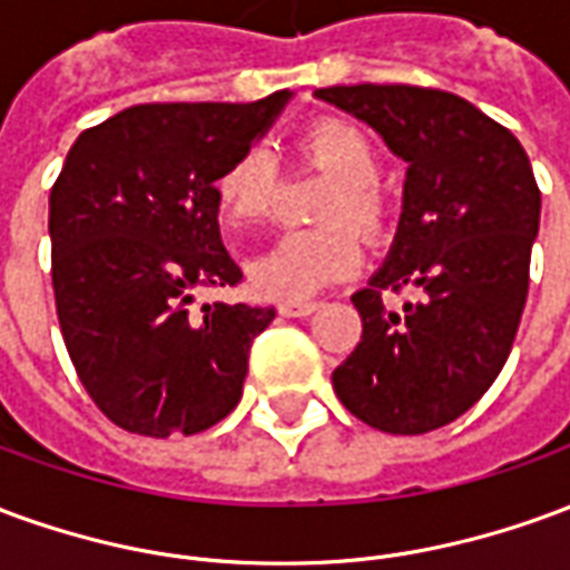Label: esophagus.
Returning <instances> with one entry per match:
<instances>
[{"mask_svg": "<svg viewBox=\"0 0 570 570\" xmlns=\"http://www.w3.org/2000/svg\"><path fill=\"white\" fill-rule=\"evenodd\" d=\"M317 308H321L317 302H281V305H277V311H281L284 317H311Z\"/></svg>", "mask_w": 570, "mask_h": 570, "instance_id": "1", "label": "esophagus"}]
</instances>
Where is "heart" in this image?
<instances>
[{
	"mask_svg": "<svg viewBox=\"0 0 570 570\" xmlns=\"http://www.w3.org/2000/svg\"><path fill=\"white\" fill-rule=\"evenodd\" d=\"M298 155L305 161L321 164L323 170L338 179L323 219L333 225L302 228L277 237L262 256L249 262V281L268 298H308L323 286L345 281L360 268V240L354 228L335 219H351L363 232H375L382 225V198L375 191L379 183V155L366 137L345 118H326L308 128L298 140ZM274 188H277V161L272 149L249 146L228 164L216 179V195L225 216L237 225L262 223L272 213Z\"/></svg>",
	"mask_w": 570,
	"mask_h": 570,
	"instance_id": "obj_1",
	"label": "heart"
}]
</instances>
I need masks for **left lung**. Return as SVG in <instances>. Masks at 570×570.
<instances>
[{
    "instance_id": "obj_1",
    "label": "left lung",
    "mask_w": 570,
    "mask_h": 570,
    "mask_svg": "<svg viewBox=\"0 0 570 570\" xmlns=\"http://www.w3.org/2000/svg\"><path fill=\"white\" fill-rule=\"evenodd\" d=\"M366 121L406 161L394 244L351 302L363 335L333 372L351 415L430 433L464 415L510 357L528 296L540 191L522 142L464 97L415 85L314 94ZM420 298L387 309L384 288Z\"/></svg>"
}]
</instances>
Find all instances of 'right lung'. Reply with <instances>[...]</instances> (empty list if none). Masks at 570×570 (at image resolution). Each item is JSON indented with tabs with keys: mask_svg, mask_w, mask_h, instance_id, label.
<instances>
[{
	"mask_svg": "<svg viewBox=\"0 0 570 570\" xmlns=\"http://www.w3.org/2000/svg\"><path fill=\"white\" fill-rule=\"evenodd\" d=\"M130 106L72 142L51 188L57 317L85 391L118 428L167 440L223 421L274 308L204 305L244 274L219 237L216 179L289 104Z\"/></svg>",
	"mask_w": 570,
	"mask_h": 570,
	"instance_id": "add662e5",
	"label": "right lung"
}]
</instances>
